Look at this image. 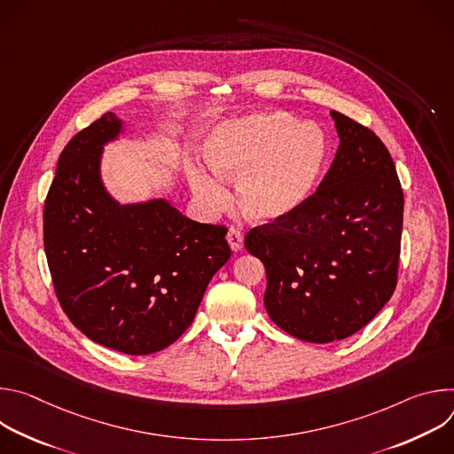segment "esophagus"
<instances>
[{
    "label": "esophagus",
    "instance_id": "34e87169",
    "mask_svg": "<svg viewBox=\"0 0 454 454\" xmlns=\"http://www.w3.org/2000/svg\"><path fill=\"white\" fill-rule=\"evenodd\" d=\"M226 240H228V244H230V247H231L233 253H239V251L242 249V246H244V235H242L239 230H235V228H230V230H228Z\"/></svg>",
    "mask_w": 454,
    "mask_h": 454
}]
</instances>
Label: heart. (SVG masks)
Wrapping results in <instances>:
<instances>
[{"mask_svg":"<svg viewBox=\"0 0 454 454\" xmlns=\"http://www.w3.org/2000/svg\"><path fill=\"white\" fill-rule=\"evenodd\" d=\"M210 165L188 161L193 200L207 212L226 208L224 181L235 179V205L256 224H277L300 214L325 176L331 145L316 123L286 111H254L217 123L205 138Z\"/></svg>","mask_w":454,"mask_h":454,"instance_id":"obj_1","label":"heart"}]
</instances>
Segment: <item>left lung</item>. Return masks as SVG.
<instances>
[{
  "instance_id": "obj_1",
  "label": "left lung",
  "mask_w": 454,
  "mask_h": 454,
  "mask_svg": "<svg viewBox=\"0 0 454 454\" xmlns=\"http://www.w3.org/2000/svg\"><path fill=\"white\" fill-rule=\"evenodd\" d=\"M340 145L312 201L294 217L254 228L270 317L309 343L345 340L392 298L404 196L394 160L364 125L331 111Z\"/></svg>"
}]
</instances>
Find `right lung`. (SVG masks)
<instances>
[{"label":"right lung","mask_w":454,"mask_h":454,"mask_svg":"<svg viewBox=\"0 0 454 454\" xmlns=\"http://www.w3.org/2000/svg\"><path fill=\"white\" fill-rule=\"evenodd\" d=\"M123 135L125 121L106 113L64 147L44 203V251L74 325L102 347L147 356L190 327L231 251L223 226L184 217L163 196L113 198L104 147Z\"/></svg>","instance_id":"add662e5"}]
</instances>
